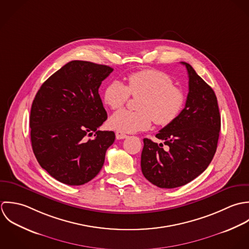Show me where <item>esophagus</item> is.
I'll return each mask as SVG.
<instances>
[{
  "label": "esophagus",
  "instance_id": "34e87169",
  "mask_svg": "<svg viewBox=\"0 0 249 249\" xmlns=\"http://www.w3.org/2000/svg\"><path fill=\"white\" fill-rule=\"evenodd\" d=\"M115 136H116V139H117V140H124V139H126V138L128 137L126 134H124V133H122V132H120V131H117V132L115 133Z\"/></svg>",
  "mask_w": 249,
  "mask_h": 249
}]
</instances>
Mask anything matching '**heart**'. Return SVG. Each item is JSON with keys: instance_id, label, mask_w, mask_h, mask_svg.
<instances>
[{"instance_id": "b5f03b06", "label": "heart", "mask_w": 249, "mask_h": 249, "mask_svg": "<svg viewBox=\"0 0 249 249\" xmlns=\"http://www.w3.org/2000/svg\"><path fill=\"white\" fill-rule=\"evenodd\" d=\"M130 95L139 98V111L120 109L108 119V126L122 133L146 130L152 120L160 126L172 123L185 105V93L174 86L173 80L159 70H142L128 76L126 85L110 82L104 91V101L111 108L125 105Z\"/></svg>"}]
</instances>
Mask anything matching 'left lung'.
I'll use <instances>...</instances> for the list:
<instances>
[{
	"mask_svg": "<svg viewBox=\"0 0 249 249\" xmlns=\"http://www.w3.org/2000/svg\"><path fill=\"white\" fill-rule=\"evenodd\" d=\"M189 93L178 117L162 128L156 143L143 140L142 171L153 185L161 189L184 186L199 176L211 163L217 147L220 114L212 88L187 62Z\"/></svg>",
	"mask_w": 249,
	"mask_h": 249,
	"instance_id": "8db88e82",
	"label": "left lung"
}]
</instances>
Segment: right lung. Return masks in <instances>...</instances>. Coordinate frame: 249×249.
<instances>
[{
	"label": "right lung",
	"instance_id": "right-lung-1",
	"mask_svg": "<svg viewBox=\"0 0 249 249\" xmlns=\"http://www.w3.org/2000/svg\"><path fill=\"white\" fill-rule=\"evenodd\" d=\"M112 71L107 65L72 60L43 83L34 99L33 151L40 166L60 183L81 186L92 180L115 140L112 131H98L107 117L98 90ZM93 133L95 139L87 141Z\"/></svg>",
	"mask_w": 249,
	"mask_h": 249
}]
</instances>
